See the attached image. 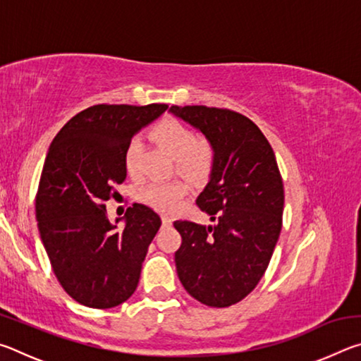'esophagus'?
I'll use <instances>...</instances> for the list:
<instances>
[{"label":"esophagus","mask_w":361,"mask_h":361,"mask_svg":"<svg viewBox=\"0 0 361 361\" xmlns=\"http://www.w3.org/2000/svg\"><path fill=\"white\" fill-rule=\"evenodd\" d=\"M162 224H164V226H170V224H172V219L164 215V216H162Z\"/></svg>","instance_id":"obj_1"}]
</instances>
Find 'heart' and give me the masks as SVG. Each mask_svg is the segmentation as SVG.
<instances>
[{"mask_svg": "<svg viewBox=\"0 0 361 361\" xmlns=\"http://www.w3.org/2000/svg\"><path fill=\"white\" fill-rule=\"evenodd\" d=\"M151 138L157 146L176 161L183 173L199 178L207 173L212 161V151L204 142H195L192 132L175 119H164L152 129ZM140 142L132 140L124 152V166L129 173L137 172ZM185 186L178 181L154 183L145 189L142 199L156 210H172L185 195Z\"/></svg>", "mask_w": 361, "mask_h": 361, "instance_id": "heart-1", "label": "heart"}]
</instances>
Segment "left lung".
Returning a JSON list of instances; mask_svg holds the SVG:
<instances>
[{
  "label": "left lung",
  "instance_id": "obj_1",
  "mask_svg": "<svg viewBox=\"0 0 361 361\" xmlns=\"http://www.w3.org/2000/svg\"><path fill=\"white\" fill-rule=\"evenodd\" d=\"M170 114L202 133L212 169L195 204L213 224L175 221V253L185 290L210 307L242 301L264 276L283 215V183L276 154L255 122L231 109L170 106Z\"/></svg>",
  "mask_w": 361,
  "mask_h": 361
}]
</instances>
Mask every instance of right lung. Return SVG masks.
<instances>
[{
  "label": "right lung",
  "mask_w": 361,
  "mask_h": 361,
  "mask_svg": "<svg viewBox=\"0 0 361 361\" xmlns=\"http://www.w3.org/2000/svg\"><path fill=\"white\" fill-rule=\"evenodd\" d=\"M166 109L159 103L90 106L66 122L47 151L36 221L54 274L79 304L116 307L137 290L161 218L149 207L133 204L113 224L105 202L126 180L130 140ZM119 221L124 228H117Z\"/></svg>",
  "instance_id": "right-lung-1"
}]
</instances>
